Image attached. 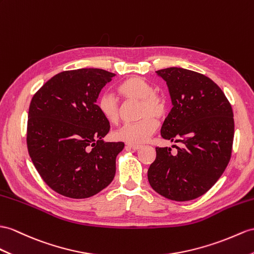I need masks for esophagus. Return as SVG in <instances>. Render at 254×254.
I'll return each instance as SVG.
<instances>
[{
  "label": "esophagus",
  "mask_w": 254,
  "mask_h": 254,
  "mask_svg": "<svg viewBox=\"0 0 254 254\" xmlns=\"http://www.w3.org/2000/svg\"><path fill=\"white\" fill-rule=\"evenodd\" d=\"M126 146H127L128 148H131V150H133V151H138V150H140V148H141V145L131 144V143H127Z\"/></svg>",
  "instance_id": "34e87169"
}]
</instances>
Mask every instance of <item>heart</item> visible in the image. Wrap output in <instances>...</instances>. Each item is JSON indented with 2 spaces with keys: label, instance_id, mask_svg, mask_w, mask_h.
I'll use <instances>...</instances> for the list:
<instances>
[{
  "label": "heart",
  "instance_id": "1",
  "mask_svg": "<svg viewBox=\"0 0 254 254\" xmlns=\"http://www.w3.org/2000/svg\"><path fill=\"white\" fill-rule=\"evenodd\" d=\"M119 92L128 100L140 101L138 116L141 119L124 125L114 135L116 139L131 144H142L155 132L157 122L167 113V102L163 96L154 94L153 86L142 77H130L119 86ZM98 108L108 122L116 124L120 121V103L112 94H103L98 100Z\"/></svg>",
  "mask_w": 254,
  "mask_h": 254
}]
</instances>
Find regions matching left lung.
Here are the masks:
<instances>
[{
  "label": "left lung",
  "mask_w": 254,
  "mask_h": 254,
  "mask_svg": "<svg viewBox=\"0 0 254 254\" xmlns=\"http://www.w3.org/2000/svg\"><path fill=\"white\" fill-rule=\"evenodd\" d=\"M168 86L172 109L160 134L180 146L156 147L147 170L152 189L176 201L195 199L211 189L231 159L234 114L212 79L183 67L156 71Z\"/></svg>",
  "instance_id": "8db88e82"
}]
</instances>
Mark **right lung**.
<instances>
[{
	"mask_svg": "<svg viewBox=\"0 0 254 254\" xmlns=\"http://www.w3.org/2000/svg\"><path fill=\"white\" fill-rule=\"evenodd\" d=\"M115 76L101 69L64 71L42 86L29 108V155L49 188L69 198L98 194L113 181L123 142H106L110 123L98 108Z\"/></svg>",
	"mask_w": 254,
	"mask_h": 254,
	"instance_id": "right-lung-1",
	"label": "right lung"
}]
</instances>
